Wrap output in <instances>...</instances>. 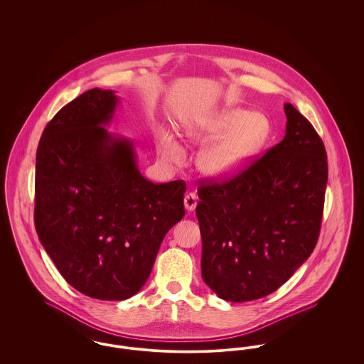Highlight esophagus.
Returning <instances> with one entry per match:
<instances>
[{
	"label": "esophagus",
	"instance_id": "esophagus-1",
	"mask_svg": "<svg viewBox=\"0 0 364 364\" xmlns=\"http://www.w3.org/2000/svg\"><path fill=\"white\" fill-rule=\"evenodd\" d=\"M196 205H198V199H196V195L195 193H187L186 196H184V208L187 211H193L195 208H196Z\"/></svg>",
	"mask_w": 364,
	"mask_h": 364
}]
</instances>
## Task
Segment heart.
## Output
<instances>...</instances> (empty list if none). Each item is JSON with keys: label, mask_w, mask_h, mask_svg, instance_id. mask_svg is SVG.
Segmentation results:
<instances>
[{"label": "heart", "mask_w": 364, "mask_h": 364, "mask_svg": "<svg viewBox=\"0 0 364 364\" xmlns=\"http://www.w3.org/2000/svg\"><path fill=\"white\" fill-rule=\"evenodd\" d=\"M183 131L191 144L205 146L198 156L200 172L211 178H228L259 156L273 128L266 114L230 106L187 122ZM158 146L162 156L173 162L184 156L181 144L166 129H161Z\"/></svg>", "instance_id": "heart-1"}]
</instances>
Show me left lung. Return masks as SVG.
I'll list each match as a JSON object with an SVG mask.
<instances>
[{
	"label": "left lung",
	"mask_w": 364,
	"mask_h": 364,
	"mask_svg": "<svg viewBox=\"0 0 364 364\" xmlns=\"http://www.w3.org/2000/svg\"><path fill=\"white\" fill-rule=\"evenodd\" d=\"M285 136L224 183L200 186L202 278L226 301L273 294L309 259L319 236L328 161L322 139L292 104Z\"/></svg>",
	"instance_id": "8db88e82"
}]
</instances>
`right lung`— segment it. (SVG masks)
Here are the masks:
<instances>
[{"mask_svg": "<svg viewBox=\"0 0 364 364\" xmlns=\"http://www.w3.org/2000/svg\"><path fill=\"white\" fill-rule=\"evenodd\" d=\"M119 104L113 90L75 98L46 125L35 161L38 237L70 287L100 300L138 294L186 213V183L147 180L132 140L105 128Z\"/></svg>", "mask_w": 364, "mask_h": 364, "instance_id": "right-lung-1", "label": "right lung"}]
</instances>
